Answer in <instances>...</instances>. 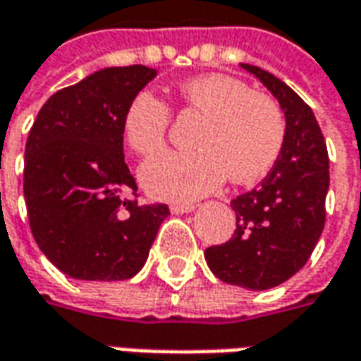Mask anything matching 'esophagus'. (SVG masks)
<instances>
[{
  "instance_id": "1",
  "label": "esophagus",
  "mask_w": 361,
  "mask_h": 361,
  "mask_svg": "<svg viewBox=\"0 0 361 361\" xmlns=\"http://www.w3.org/2000/svg\"><path fill=\"white\" fill-rule=\"evenodd\" d=\"M195 204H171V213L173 215H185V213H192Z\"/></svg>"
}]
</instances>
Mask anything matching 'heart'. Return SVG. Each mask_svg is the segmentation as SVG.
I'll return each instance as SVG.
<instances>
[{"instance_id": "obj_1", "label": "heart", "mask_w": 361, "mask_h": 361, "mask_svg": "<svg viewBox=\"0 0 361 361\" xmlns=\"http://www.w3.org/2000/svg\"><path fill=\"white\" fill-rule=\"evenodd\" d=\"M187 112L201 114L195 150L164 152L140 169L142 187L157 199L187 202L201 199L229 176L237 185L263 178L285 142L281 106L263 92L227 74H202L178 86ZM171 106L152 92L134 96L124 114V134L134 152H160L171 128Z\"/></svg>"}]
</instances>
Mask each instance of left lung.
Returning a JSON list of instances; mask_svg holds the SVG:
<instances>
[{"label": "left lung", "instance_id": "8db88e82", "mask_svg": "<svg viewBox=\"0 0 361 361\" xmlns=\"http://www.w3.org/2000/svg\"><path fill=\"white\" fill-rule=\"evenodd\" d=\"M277 98L285 114V142L263 183L231 201L237 229L209 247L204 259L221 281L253 291L293 277L312 255L326 225L329 159L312 108L269 72L241 63Z\"/></svg>", "mask_w": 361, "mask_h": 361}]
</instances>
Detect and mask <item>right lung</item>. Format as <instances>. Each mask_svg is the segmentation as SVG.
Masks as SVG:
<instances>
[{
	"label": "right lung",
	"mask_w": 361,
	"mask_h": 361,
	"mask_svg": "<svg viewBox=\"0 0 361 361\" xmlns=\"http://www.w3.org/2000/svg\"><path fill=\"white\" fill-rule=\"evenodd\" d=\"M157 70H98L49 96L25 142L23 197L42 253L82 281L130 279L146 263L166 204H138L124 162V114Z\"/></svg>",
	"instance_id": "add662e5"
}]
</instances>
